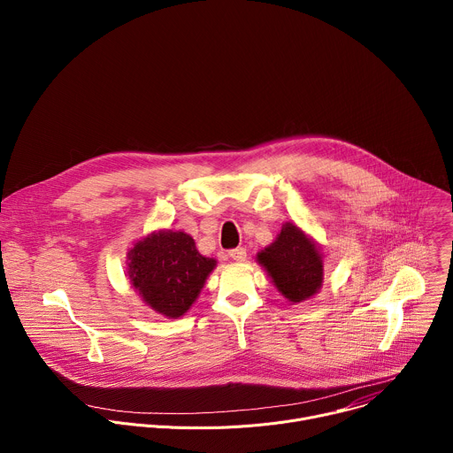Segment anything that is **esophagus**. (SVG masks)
I'll list each match as a JSON object with an SVG mask.
<instances>
[{"instance_id": "34e87169", "label": "esophagus", "mask_w": 453, "mask_h": 453, "mask_svg": "<svg viewBox=\"0 0 453 453\" xmlns=\"http://www.w3.org/2000/svg\"><path fill=\"white\" fill-rule=\"evenodd\" d=\"M229 257H231V260H234V262H245L247 250L243 247H236V249L229 250Z\"/></svg>"}]
</instances>
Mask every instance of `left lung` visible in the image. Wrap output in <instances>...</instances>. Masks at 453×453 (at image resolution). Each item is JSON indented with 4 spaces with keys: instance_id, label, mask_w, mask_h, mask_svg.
I'll use <instances>...</instances> for the list:
<instances>
[{
    "instance_id": "1",
    "label": "left lung",
    "mask_w": 453,
    "mask_h": 453,
    "mask_svg": "<svg viewBox=\"0 0 453 453\" xmlns=\"http://www.w3.org/2000/svg\"><path fill=\"white\" fill-rule=\"evenodd\" d=\"M256 262L292 304L311 299L325 283V252L292 222H285L276 240L256 254Z\"/></svg>"
}]
</instances>
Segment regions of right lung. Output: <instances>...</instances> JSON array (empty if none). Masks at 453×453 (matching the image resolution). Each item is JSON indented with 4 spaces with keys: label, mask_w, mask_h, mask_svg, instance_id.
Masks as SVG:
<instances>
[{
    "label": "right lung",
    "mask_w": 453,
    "mask_h": 453,
    "mask_svg": "<svg viewBox=\"0 0 453 453\" xmlns=\"http://www.w3.org/2000/svg\"><path fill=\"white\" fill-rule=\"evenodd\" d=\"M215 267V257L203 256L184 231H154L127 252L128 281L147 306L168 319L191 308Z\"/></svg>",
    "instance_id": "right-lung-1"
}]
</instances>
